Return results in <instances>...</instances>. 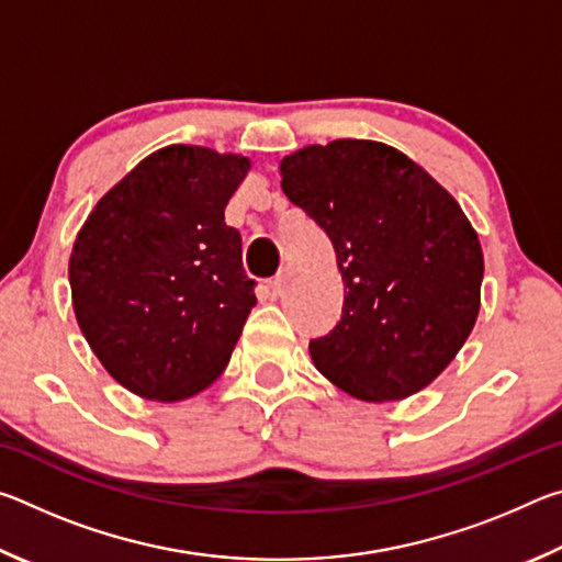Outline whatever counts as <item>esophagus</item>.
Returning <instances> with one entry per match:
<instances>
[{
	"mask_svg": "<svg viewBox=\"0 0 562 562\" xmlns=\"http://www.w3.org/2000/svg\"><path fill=\"white\" fill-rule=\"evenodd\" d=\"M292 278H294V272H292L290 268L280 270V272H278V278H274V280L270 282V290H272V294H282L284 290H288V284L292 282Z\"/></svg>",
	"mask_w": 562,
	"mask_h": 562,
	"instance_id": "obj_1",
	"label": "esophagus"
}]
</instances>
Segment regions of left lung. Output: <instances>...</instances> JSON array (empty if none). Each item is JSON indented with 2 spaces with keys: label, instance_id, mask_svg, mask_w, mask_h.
<instances>
[{
  "label": "left lung",
  "instance_id": "1",
  "mask_svg": "<svg viewBox=\"0 0 562 562\" xmlns=\"http://www.w3.org/2000/svg\"><path fill=\"white\" fill-rule=\"evenodd\" d=\"M282 190L327 233L341 317L310 341L315 367L361 402H396L439 376L481 310L483 250L456 198L379 140L339 138L280 160Z\"/></svg>",
  "mask_w": 562,
  "mask_h": 562
}]
</instances>
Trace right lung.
I'll use <instances>...</instances> for the list:
<instances>
[{
  "label": "right lung",
  "mask_w": 562,
  "mask_h": 562,
  "mask_svg": "<svg viewBox=\"0 0 562 562\" xmlns=\"http://www.w3.org/2000/svg\"><path fill=\"white\" fill-rule=\"evenodd\" d=\"M250 158L166 146L123 176L76 235L69 282L79 327L128 392L183 402L231 361L255 307L225 205Z\"/></svg>",
  "instance_id": "1"
}]
</instances>
